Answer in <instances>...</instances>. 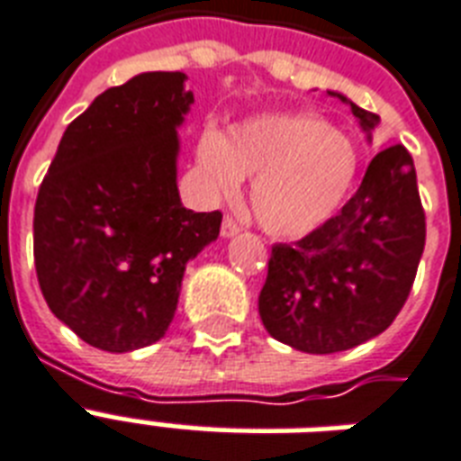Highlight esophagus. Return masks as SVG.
I'll use <instances>...</instances> for the list:
<instances>
[{"mask_svg": "<svg viewBox=\"0 0 461 461\" xmlns=\"http://www.w3.org/2000/svg\"><path fill=\"white\" fill-rule=\"evenodd\" d=\"M237 234H239V224L234 222V220H231L230 215H227L222 220V237L224 239H231V237H237Z\"/></svg>", "mask_w": 461, "mask_h": 461, "instance_id": "esophagus-1", "label": "esophagus"}]
</instances>
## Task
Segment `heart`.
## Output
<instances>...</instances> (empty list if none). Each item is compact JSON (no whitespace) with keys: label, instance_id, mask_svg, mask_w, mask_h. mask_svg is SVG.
I'll return each mask as SVG.
<instances>
[{"label":"heart","instance_id":"1","mask_svg":"<svg viewBox=\"0 0 461 461\" xmlns=\"http://www.w3.org/2000/svg\"><path fill=\"white\" fill-rule=\"evenodd\" d=\"M195 165L212 198H231L244 176H256L251 208L260 227L277 239H302L344 205L357 181L358 153L322 117L266 114L246 119L230 136L205 126Z\"/></svg>","mask_w":461,"mask_h":461}]
</instances>
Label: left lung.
<instances>
[{
    "mask_svg": "<svg viewBox=\"0 0 461 461\" xmlns=\"http://www.w3.org/2000/svg\"><path fill=\"white\" fill-rule=\"evenodd\" d=\"M371 140L378 114L347 95ZM426 244L414 159L404 146L380 150L335 217L296 246H273L258 313L270 335L306 354H335L385 332L407 302Z\"/></svg>",
    "mask_w": 461,
    "mask_h": 461,
    "instance_id": "1",
    "label": "left lung"
}]
</instances>
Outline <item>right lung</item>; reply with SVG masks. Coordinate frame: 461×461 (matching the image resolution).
<instances>
[{"label": "right lung", "instance_id": "1", "mask_svg": "<svg viewBox=\"0 0 461 461\" xmlns=\"http://www.w3.org/2000/svg\"><path fill=\"white\" fill-rule=\"evenodd\" d=\"M194 104L181 71L107 88L67 126L35 201L32 253L47 306L112 354L165 337L181 280L220 237L222 212L184 208L179 129Z\"/></svg>", "mask_w": 461, "mask_h": 461}]
</instances>
